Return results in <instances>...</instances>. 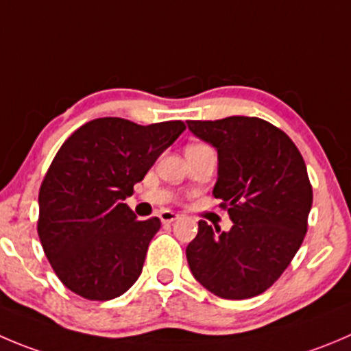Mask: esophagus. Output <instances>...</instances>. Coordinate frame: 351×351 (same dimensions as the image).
Here are the masks:
<instances>
[{"label": "esophagus", "mask_w": 351, "mask_h": 351, "mask_svg": "<svg viewBox=\"0 0 351 351\" xmlns=\"http://www.w3.org/2000/svg\"><path fill=\"white\" fill-rule=\"evenodd\" d=\"M178 214L176 213H173V210H161V213H159V219L162 221V223H173V221H176L178 219Z\"/></svg>", "instance_id": "1"}]
</instances>
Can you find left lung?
<instances>
[{
    "mask_svg": "<svg viewBox=\"0 0 351 351\" xmlns=\"http://www.w3.org/2000/svg\"><path fill=\"white\" fill-rule=\"evenodd\" d=\"M186 125L217 151L213 195L223 199L233 221L230 231L199 221V233L186 247L190 271L221 298L257 297L290 266L307 233V166L291 138L261 118Z\"/></svg>",
    "mask_w": 351,
    "mask_h": 351,
    "instance_id": "left-lung-1",
    "label": "left lung"
}]
</instances>
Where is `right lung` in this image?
<instances>
[{
    "mask_svg": "<svg viewBox=\"0 0 351 351\" xmlns=\"http://www.w3.org/2000/svg\"><path fill=\"white\" fill-rule=\"evenodd\" d=\"M183 130L182 121L142 127L108 117L64 141L40 185L37 233L68 290L104 302L138 280L161 221H138L123 200Z\"/></svg>",
    "mask_w": 351,
    "mask_h": 351,
    "instance_id": "add662e5",
    "label": "right lung"
}]
</instances>
